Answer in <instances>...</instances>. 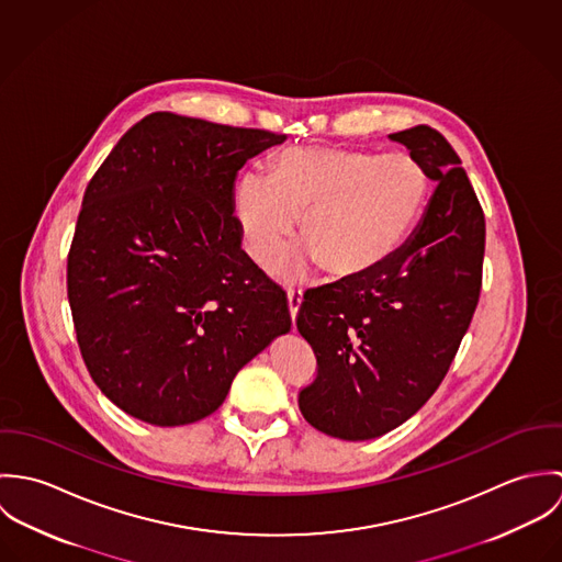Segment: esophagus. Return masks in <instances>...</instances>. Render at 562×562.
Instances as JSON below:
<instances>
[{"label": "esophagus", "instance_id": "34e87169", "mask_svg": "<svg viewBox=\"0 0 562 562\" xmlns=\"http://www.w3.org/2000/svg\"><path fill=\"white\" fill-rule=\"evenodd\" d=\"M301 303H303V294H301V290H288V310H290L292 321H296V314H299Z\"/></svg>", "mask_w": 562, "mask_h": 562}]
</instances>
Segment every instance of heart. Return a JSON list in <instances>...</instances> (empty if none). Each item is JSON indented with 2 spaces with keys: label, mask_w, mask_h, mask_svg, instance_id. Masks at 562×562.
Returning <instances> with one entry per match:
<instances>
[{
  "label": "heart",
  "mask_w": 562,
  "mask_h": 562,
  "mask_svg": "<svg viewBox=\"0 0 562 562\" xmlns=\"http://www.w3.org/2000/svg\"><path fill=\"white\" fill-rule=\"evenodd\" d=\"M430 196L426 168L408 156H376L344 147L288 149L272 175H244L236 218L248 255L272 266L294 236L335 279L383 266L417 225Z\"/></svg>",
  "instance_id": "b5f03b06"
}]
</instances>
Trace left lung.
Wrapping results in <instances>:
<instances>
[{
    "mask_svg": "<svg viewBox=\"0 0 562 562\" xmlns=\"http://www.w3.org/2000/svg\"><path fill=\"white\" fill-rule=\"evenodd\" d=\"M390 138L437 181L419 225L376 270L307 290L296 316L318 359L301 413L346 441L381 437L426 404L481 296L484 214L457 151L428 125Z\"/></svg>",
    "mask_w": 562,
    "mask_h": 562,
    "instance_id": "1",
    "label": "left lung"
}]
</instances>
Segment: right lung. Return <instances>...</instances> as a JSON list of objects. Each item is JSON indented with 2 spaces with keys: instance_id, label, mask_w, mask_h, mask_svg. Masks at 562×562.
<instances>
[{
  "instance_id": "add662e5",
  "label": "right lung",
  "mask_w": 562,
  "mask_h": 562,
  "mask_svg": "<svg viewBox=\"0 0 562 562\" xmlns=\"http://www.w3.org/2000/svg\"><path fill=\"white\" fill-rule=\"evenodd\" d=\"M283 134L154 112L90 179L67 261L83 363L127 415L183 426L292 328L285 292L241 250L234 183Z\"/></svg>"
}]
</instances>
